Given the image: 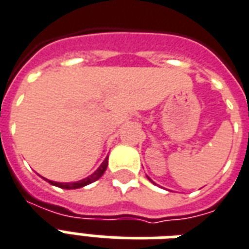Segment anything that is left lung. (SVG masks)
Segmentation results:
<instances>
[{
    "mask_svg": "<svg viewBox=\"0 0 249 249\" xmlns=\"http://www.w3.org/2000/svg\"><path fill=\"white\" fill-rule=\"evenodd\" d=\"M148 180H149V181H152V180H151V178H149V177H148Z\"/></svg>",
    "mask_w": 249,
    "mask_h": 249,
    "instance_id": "obj_1",
    "label": "left lung"
}]
</instances>
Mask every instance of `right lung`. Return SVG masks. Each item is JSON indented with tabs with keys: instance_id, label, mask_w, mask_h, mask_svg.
I'll list each match as a JSON object with an SVG mask.
<instances>
[{
	"instance_id": "add662e5",
	"label": "right lung",
	"mask_w": 249,
	"mask_h": 249,
	"mask_svg": "<svg viewBox=\"0 0 249 249\" xmlns=\"http://www.w3.org/2000/svg\"><path fill=\"white\" fill-rule=\"evenodd\" d=\"M106 168H107V158L105 159L104 162L101 164L100 168L97 169L93 175H90L89 177L87 178H84V180H80V181H76V182H55V181H51V180H47L44 178L46 181H48L51 185H56V186H59L61 189H78V188H82V186H85V185H89L91 182H94L100 178L101 176L104 175L105 171H106Z\"/></svg>"
}]
</instances>
